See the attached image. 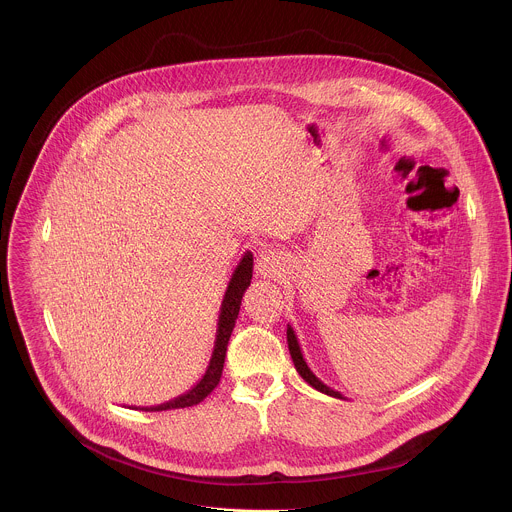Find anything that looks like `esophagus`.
I'll return each mask as SVG.
<instances>
[{
    "instance_id": "esophagus-1",
    "label": "esophagus",
    "mask_w": 512,
    "mask_h": 512,
    "mask_svg": "<svg viewBox=\"0 0 512 512\" xmlns=\"http://www.w3.org/2000/svg\"><path fill=\"white\" fill-rule=\"evenodd\" d=\"M256 270L260 272V276H276L282 270L280 258L272 250H262L256 260Z\"/></svg>"
}]
</instances>
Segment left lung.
<instances>
[{"label": "left lung", "instance_id": "8db88e82", "mask_svg": "<svg viewBox=\"0 0 512 512\" xmlns=\"http://www.w3.org/2000/svg\"><path fill=\"white\" fill-rule=\"evenodd\" d=\"M288 347H290V355H292L295 370L299 372V376H301L309 386H313L315 390H319V392H323V394H327V396H333V398H341V400H345V396H343L341 392H337V390L329 388L327 384H323V382H321V380L311 372V368L307 366L305 359H303V353H301V347H299V341H297V335H295L292 325H288Z\"/></svg>", "mask_w": 512, "mask_h": 512}]
</instances>
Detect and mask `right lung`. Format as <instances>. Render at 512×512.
Segmentation results:
<instances>
[{"mask_svg": "<svg viewBox=\"0 0 512 512\" xmlns=\"http://www.w3.org/2000/svg\"><path fill=\"white\" fill-rule=\"evenodd\" d=\"M252 268H254V258H252V252L246 250L242 260L234 268L232 278L228 282V288H226L224 297H222L215 347H213V355H211V361H209V366H207L203 378L191 390H187L185 394H181V396H177L169 402L157 404V406H144L140 410H144V412H163V410H175V408H189V406H195V404L203 402L215 390V386L219 384L220 374H222L228 339H230V333H232L234 323L238 319L242 295L248 290V286L252 282Z\"/></svg>", "mask_w": 512, "mask_h": 512, "instance_id": "right-lung-1", "label": "right lung"}]
</instances>
